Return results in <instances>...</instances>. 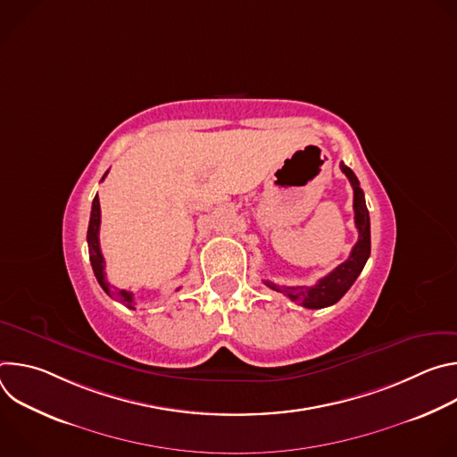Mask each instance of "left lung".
I'll use <instances>...</instances> for the list:
<instances>
[{"label": "left lung", "instance_id": "obj_1", "mask_svg": "<svg viewBox=\"0 0 457 457\" xmlns=\"http://www.w3.org/2000/svg\"><path fill=\"white\" fill-rule=\"evenodd\" d=\"M342 171L347 175L353 191H354V224L358 229V242L354 244L349 258L344 264H340L335 271H331L328 277H323L314 284L312 287L307 286H277L275 282L264 280L268 287L273 291L284 293L293 302L307 307V309H321L337 303L354 284L358 275L361 273L367 258L370 254V220H369V210L365 204L363 191L360 187V180L353 173L351 168H347L344 162H340Z\"/></svg>", "mask_w": 457, "mask_h": 457}]
</instances>
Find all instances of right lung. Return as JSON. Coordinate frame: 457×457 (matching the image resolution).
Instances as JSON below:
<instances>
[{"instance_id":"1","label":"right lung","mask_w":457,"mask_h":457,"mask_svg":"<svg viewBox=\"0 0 457 457\" xmlns=\"http://www.w3.org/2000/svg\"><path fill=\"white\" fill-rule=\"evenodd\" d=\"M108 175V171L103 175L101 180H104V177ZM99 224H101V206H99V197L96 195V199L92 203V213H90V222H88V233H87V242H88V253H90V262H92V270L94 275L99 282V286L104 289V293L112 298H115L117 302L124 303L129 309H136V300H134V293H129L126 289H112L110 284L106 282L104 277V258L101 253V245H99Z\"/></svg>"}]
</instances>
